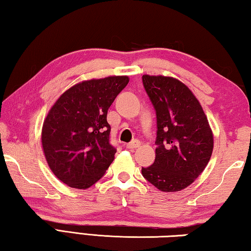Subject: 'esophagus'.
I'll return each mask as SVG.
<instances>
[{
	"label": "esophagus",
	"instance_id": "esophagus-1",
	"mask_svg": "<svg viewBox=\"0 0 251 251\" xmlns=\"http://www.w3.org/2000/svg\"><path fill=\"white\" fill-rule=\"evenodd\" d=\"M139 146H141V142H139L138 139H134V141L127 144V148H129V150H135V148H137Z\"/></svg>",
	"mask_w": 251,
	"mask_h": 251
}]
</instances>
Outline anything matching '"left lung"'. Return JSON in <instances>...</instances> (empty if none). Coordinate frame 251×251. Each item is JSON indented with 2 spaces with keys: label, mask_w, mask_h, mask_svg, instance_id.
Returning <instances> with one entry per match:
<instances>
[{
  "label": "left lung",
  "mask_w": 251,
  "mask_h": 251,
  "mask_svg": "<svg viewBox=\"0 0 251 251\" xmlns=\"http://www.w3.org/2000/svg\"><path fill=\"white\" fill-rule=\"evenodd\" d=\"M143 85L157 118L154 164L142 168L161 192H179L201 175L209 161L214 137L195 95L180 80L143 75Z\"/></svg>",
  "instance_id": "8db88e82"
}]
</instances>
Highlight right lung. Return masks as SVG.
I'll return each mask as SVG.
<instances>
[{
    "label": "right lung",
    "mask_w": 251,
    "mask_h": 251,
    "mask_svg": "<svg viewBox=\"0 0 251 251\" xmlns=\"http://www.w3.org/2000/svg\"><path fill=\"white\" fill-rule=\"evenodd\" d=\"M127 76L78 83L59 96L46 116L42 145L50 171L73 188L86 189L104 176L116 148L109 142L107 110Z\"/></svg>",
    "instance_id": "add662e5"
}]
</instances>
